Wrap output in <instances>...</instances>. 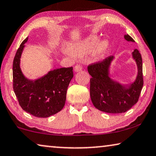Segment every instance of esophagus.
Returning a JSON list of instances; mask_svg holds the SVG:
<instances>
[{
    "label": "esophagus",
    "instance_id": "esophagus-1",
    "mask_svg": "<svg viewBox=\"0 0 156 156\" xmlns=\"http://www.w3.org/2000/svg\"><path fill=\"white\" fill-rule=\"evenodd\" d=\"M74 72H76V73H78V72H80L82 70V67L80 65H76V66L74 67Z\"/></svg>",
    "mask_w": 156,
    "mask_h": 156
}]
</instances>
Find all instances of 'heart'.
Segmentation results:
<instances>
[{"instance_id": "heart-1", "label": "heart", "mask_w": 156, "mask_h": 156, "mask_svg": "<svg viewBox=\"0 0 156 156\" xmlns=\"http://www.w3.org/2000/svg\"><path fill=\"white\" fill-rule=\"evenodd\" d=\"M111 46V41L110 39H104L101 41L98 35L89 36L85 39L77 41L69 46V51L64 50L66 54H70L76 58H83L94 52L95 50V57L96 58H102L106 53Z\"/></svg>"}]
</instances>
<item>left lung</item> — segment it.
Masks as SVG:
<instances>
[{"label": "left lung", "mask_w": 156, "mask_h": 156, "mask_svg": "<svg viewBox=\"0 0 156 156\" xmlns=\"http://www.w3.org/2000/svg\"><path fill=\"white\" fill-rule=\"evenodd\" d=\"M124 38L127 41L135 42L129 34ZM132 56L137 67V74L133 82L122 83L111 77L110 67L114 56L88 67V72L92 76L90 79V96L98 110L108 113H122L137 103L144 84L143 65L137 49H134Z\"/></svg>", "instance_id": "left-lung-1"}]
</instances>
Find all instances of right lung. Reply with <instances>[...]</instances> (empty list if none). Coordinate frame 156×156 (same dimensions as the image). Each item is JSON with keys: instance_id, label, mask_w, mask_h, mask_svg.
<instances>
[{"instance_id": "right-lung-1", "label": "right lung", "mask_w": 156, "mask_h": 156, "mask_svg": "<svg viewBox=\"0 0 156 156\" xmlns=\"http://www.w3.org/2000/svg\"><path fill=\"white\" fill-rule=\"evenodd\" d=\"M27 41V37L13 60V89L24 111L37 117H48L65 106L67 87L74 76L73 67L53 69L35 80L27 78L20 67V58Z\"/></svg>"}]
</instances>
